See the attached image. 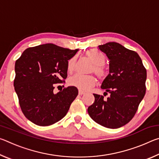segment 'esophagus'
<instances>
[{"label": "esophagus", "instance_id": "34e87169", "mask_svg": "<svg viewBox=\"0 0 159 159\" xmlns=\"http://www.w3.org/2000/svg\"><path fill=\"white\" fill-rule=\"evenodd\" d=\"M79 94L80 95H84L85 94V93L83 92V91H82V90H79Z\"/></svg>", "mask_w": 159, "mask_h": 159}]
</instances>
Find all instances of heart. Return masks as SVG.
I'll return each mask as SVG.
<instances>
[{
  "mask_svg": "<svg viewBox=\"0 0 159 159\" xmlns=\"http://www.w3.org/2000/svg\"><path fill=\"white\" fill-rule=\"evenodd\" d=\"M86 57H88L93 61V66L91 67V71H94L99 79H103L107 76V70L104 66L105 57L104 56L95 50H89L85 52ZM76 66V57H72L69 59L67 64V70L69 73L72 74L75 71ZM97 79L93 74L82 75L76 74L70 78L69 80V85L74 86L81 90H88L95 85Z\"/></svg>",
  "mask_w": 159,
  "mask_h": 159,
  "instance_id": "heart-1",
  "label": "heart"
}]
</instances>
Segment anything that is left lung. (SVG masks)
Returning a JSON list of instances; mask_svg holds the SVG:
<instances>
[{"label": "left lung", "mask_w": 159, "mask_h": 159, "mask_svg": "<svg viewBox=\"0 0 159 159\" xmlns=\"http://www.w3.org/2000/svg\"><path fill=\"white\" fill-rule=\"evenodd\" d=\"M109 60V74L102 89L110 93L107 99L93 94L95 102L88 108L90 116L98 124L118 128L127 124L138 111L146 93L147 70L136 52L115 42L99 45Z\"/></svg>", "instance_id": "8db88e82"}]
</instances>
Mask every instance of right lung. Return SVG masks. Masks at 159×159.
<instances>
[{"instance_id": "1", "label": "right lung", "mask_w": 159, "mask_h": 159, "mask_svg": "<svg viewBox=\"0 0 159 159\" xmlns=\"http://www.w3.org/2000/svg\"><path fill=\"white\" fill-rule=\"evenodd\" d=\"M79 49L48 43L29 48L16 60L14 86L21 111L34 124L48 126L65 116L79 91L69 86L57 94V83L67 77L68 60Z\"/></svg>"}]
</instances>
